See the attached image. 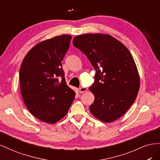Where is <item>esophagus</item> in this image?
Here are the masks:
<instances>
[{"label":"esophagus","mask_w":160,"mask_h":160,"mask_svg":"<svg viewBox=\"0 0 160 160\" xmlns=\"http://www.w3.org/2000/svg\"><path fill=\"white\" fill-rule=\"evenodd\" d=\"M87 91H88V88H79V92L81 93H84V92H85Z\"/></svg>","instance_id":"1"}]
</instances>
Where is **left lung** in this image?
I'll list each match as a JSON object with an SVG mask.
<instances>
[{
    "mask_svg": "<svg viewBox=\"0 0 160 160\" xmlns=\"http://www.w3.org/2000/svg\"><path fill=\"white\" fill-rule=\"evenodd\" d=\"M72 45L84 53L96 71L89 88L95 96L89 108L91 114L106 123L119 119L133 104L139 89V75L131 52L107 34L77 36Z\"/></svg>",
    "mask_w": 160,
    "mask_h": 160,
    "instance_id": "obj_1",
    "label": "left lung"
}]
</instances>
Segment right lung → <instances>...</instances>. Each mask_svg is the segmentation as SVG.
I'll return each mask as SVG.
<instances>
[{"instance_id": "obj_1", "label": "right lung", "mask_w": 160, "mask_h": 160, "mask_svg": "<svg viewBox=\"0 0 160 160\" xmlns=\"http://www.w3.org/2000/svg\"><path fill=\"white\" fill-rule=\"evenodd\" d=\"M71 38L62 35L38 43L24 58L19 71L27 108L35 118L48 123L64 118L75 96L66 83L61 63Z\"/></svg>"}]
</instances>
